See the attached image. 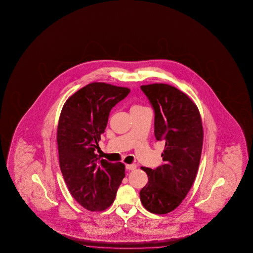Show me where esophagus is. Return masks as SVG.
<instances>
[{
	"instance_id": "34e87169",
	"label": "esophagus",
	"mask_w": 253,
	"mask_h": 253,
	"mask_svg": "<svg viewBox=\"0 0 253 253\" xmlns=\"http://www.w3.org/2000/svg\"><path fill=\"white\" fill-rule=\"evenodd\" d=\"M126 168L127 169V170H134L135 168H136V165L135 164H131V165H126Z\"/></svg>"
}]
</instances>
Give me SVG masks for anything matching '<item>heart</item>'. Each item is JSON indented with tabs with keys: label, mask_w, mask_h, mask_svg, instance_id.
Returning a JSON list of instances; mask_svg holds the SVG:
<instances>
[{
	"label": "heart",
	"mask_w": 253,
	"mask_h": 253,
	"mask_svg": "<svg viewBox=\"0 0 253 253\" xmlns=\"http://www.w3.org/2000/svg\"><path fill=\"white\" fill-rule=\"evenodd\" d=\"M141 108L145 107H143V106H141V105H139V104H138V105H134V106H133V107L132 108V109H141Z\"/></svg>",
	"instance_id": "b5f03b06"
}]
</instances>
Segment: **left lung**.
Returning a JSON list of instances; mask_svg holds the SVG:
<instances>
[{
  "instance_id": "8db88e82",
  "label": "left lung",
  "mask_w": 253,
  "mask_h": 253,
  "mask_svg": "<svg viewBox=\"0 0 253 253\" xmlns=\"http://www.w3.org/2000/svg\"><path fill=\"white\" fill-rule=\"evenodd\" d=\"M141 88L155 112V137L166 142L163 164L141 167L149 181L140 191L141 204L156 214L171 212L192 186L201 158L204 131L198 108L187 94L163 83Z\"/></svg>"
}]
</instances>
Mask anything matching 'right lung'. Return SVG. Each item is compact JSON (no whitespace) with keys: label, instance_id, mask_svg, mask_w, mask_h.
I'll return each instance as SVG.
<instances>
[{"label":"right lung","instance_id":"obj_1","mask_svg":"<svg viewBox=\"0 0 253 253\" xmlns=\"http://www.w3.org/2000/svg\"><path fill=\"white\" fill-rule=\"evenodd\" d=\"M127 87L94 82L78 90L63 106L57 126L59 165L73 198L86 210L112 206L125 177L122 163L95 154L112 107L129 94Z\"/></svg>","mask_w":253,"mask_h":253}]
</instances>
